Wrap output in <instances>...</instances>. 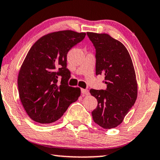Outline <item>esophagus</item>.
<instances>
[{"label": "esophagus", "instance_id": "1", "mask_svg": "<svg viewBox=\"0 0 160 160\" xmlns=\"http://www.w3.org/2000/svg\"><path fill=\"white\" fill-rule=\"evenodd\" d=\"M81 93L84 95H89V91H88V90L86 89H81Z\"/></svg>", "mask_w": 160, "mask_h": 160}]
</instances>
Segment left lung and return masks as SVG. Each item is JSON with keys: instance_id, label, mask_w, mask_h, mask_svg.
<instances>
[{"instance_id": "8db88e82", "label": "left lung", "mask_w": 160, "mask_h": 160, "mask_svg": "<svg viewBox=\"0 0 160 160\" xmlns=\"http://www.w3.org/2000/svg\"><path fill=\"white\" fill-rule=\"evenodd\" d=\"M96 50V75L105 76L106 90H90L98 101L92 111L94 122L106 129L115 128L134 104L138 86L133 65L127 49L108 34L87 32Z\"/></svg>"}]
</instances>
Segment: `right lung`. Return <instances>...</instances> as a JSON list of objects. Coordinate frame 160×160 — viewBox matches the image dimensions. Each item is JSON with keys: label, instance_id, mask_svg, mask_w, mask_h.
Here are the masks:
<instances>
[{"label": "right lung", "instance_id": "1", "mask_svg": "<svg viewBox=\"0 0 160 160\" xmlns=\"http://www.w3.org/2000/svg\"><path fill=\"white\" fill-rule=\"evenodd\" d=\"M85 35L71 30L52 32L31 47L19 70L18 88L21 103L33 121L54 122L80 97V88L68 85L70 72L67 68V54Z\"/></svg>", "mask_w": 160, "mask_h": 160}]
</instances>
